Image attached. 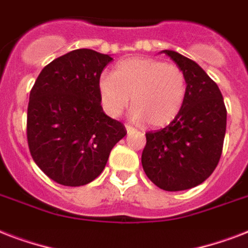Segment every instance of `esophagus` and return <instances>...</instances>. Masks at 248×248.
Wrapping results in <instances>:
<instances>
[{
  "mask_svg": "<svg viewBox=\"0 0 248 248\" xmlns=\"http://www.w3.org/2000/svg\"><path fill=\"white\" fill-rule=\"evenodd\" d=\"M124 127H126V131H127L128 134H130V132H132V131H135V128L132 127V126H130V124H124Z\"/></svg>",
  "mask_w": 248,
  "mask_h": 248,
  "instance_id": "esophagus-1",
  "label": "esophagus"
}]
</instances>
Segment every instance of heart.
Wrapping results in <instances>:
<instances>
[{"label":"heart","instance_id":"b5f03b06","mask_svg":"<svg viewBox=\"0 0 248 248\" xmlns=\"http://www.w3.org/2000/svg\"><path fill=\"white\" fill-rule=\"evenodd\" d=\"M97 90L101 105L110 117L120 116L131 100L132 120L163 127L176 118L184 105L186 77L175 64L131 58L121 62L113 76L101 75Z\"/></svg>","mask_w":248,"mask_h":248}]
</instances>
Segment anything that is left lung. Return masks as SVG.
Returning a JSON list of instances; mask_svg holds the SVG:
<instances>
[{"label": "left lung", "mask_w": 248, "mask_h": 248, "mask_svg": "<svg viewBox=\"0 0 248 248\" xmlns=\"http://www.w3.org/2000/svg\"><path fill=\"white\" fill-rule=\"evenodd\" d=\"M186 77V97L175 120L145 134L141 165L152 183L167 192L194 188L219 163L227 130V108L219 87L193 60L163 50Z\"/></svg>", "instance_id": "8db88e82"}]
</instances>
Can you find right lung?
Here are the masks:
<instances>
[{"mask_svg":"<svg viewBox=\"0 0 248 248\" xmlns=\"http://www.w3.org/2000/svg\"><path fill=\"white\" fill-rule=\"evenodd\" d=\"M112 58L78 48L52 60L31 90L27 139L36 165L58 184L81 186L104 170L127 131L103 112L97 82Z\"/></svg>","mask_w":248,"mask_h":248,"instance_id":"obj_1","label":"right lung"}]
</instances>
